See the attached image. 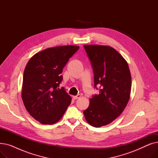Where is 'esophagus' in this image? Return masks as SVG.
<instances>
[{
  "label": "esophagus",
  "instance_id": "obj_1",
  "mask_svg": "<svg viewBox=\"0 0 158 158\" xmlns=\"http://www.w3.org/2000/svg\"><path fill=\"white\" fill-rule=\"evenodd\" d=\"M81 97V95L80 94H78V95H77L76 96H73L72 97H73V98L74 99V100H76V99H77V98H80Z\"/></svg>",
  "mask_w": 158,
  "mask_h": 158
}]
</instances>
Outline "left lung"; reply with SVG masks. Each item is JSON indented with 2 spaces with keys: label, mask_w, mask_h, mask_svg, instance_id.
Wrapping results in <instances>:
<instances>
[{
  "label": "left lung",
  "mask_w": 158,
  "mask_h": 158,
  "mask_svg": "<svg viewBox=\"0 0 158 158\" xmlns=\"http://www.w3.org/2000/svg\"><path fill=\"white\" fill-rule=\"evenodd\" d=\"M94 73V86L99 94L89 99L83 111L87 122L95 127L111 123L118 117L128 103L131 76L127 61L110 46L85 45Z\"/></svg>",
  "instance_id": "1"
}]
</instances>
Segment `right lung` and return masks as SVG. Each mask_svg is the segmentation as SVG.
Instances as JSON below:
<instances>
[{
	"label": "right lung",
	"instance_id": "right-lung-1",
	"mask_svg": "<svg viewBox=\"0 0 158 158\" xmlns=\"http://www.w3.org/2000/svg\"><path fill=\"white\" fill-rule=\"evenodd\" d=\"M79 46L48 48L33 56L25 68L22 88L23 104L31 116L42 124L59 121L71 103V97L59 86L61 73Z\"/></svg>",
	"mask_w": 158,
	"mask_h": 158
}]
</instances>
